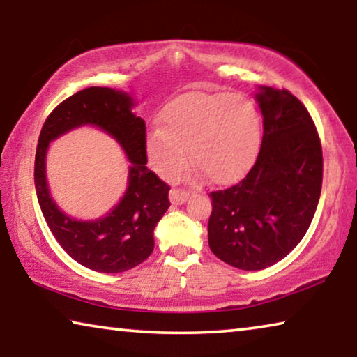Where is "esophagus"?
<instances>
[{
	"instance_id": "esophagus-1",
	"label": "esophagus",
	"mask_w": 357,
	"mask_h": 357,
	"mask_svg": "<svg viewBox=\"0 0 357 357\" xmlns=\"http://www.w3.org/2000/svg\"><path fill=\"white\" fill-rule=\"evenodd\" d=\"M187 198H189V192L184 189H172L170 190V200L174 204H183Z\"/></svg>"
}]
</instances>
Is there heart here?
Instances as JSON below:
<instances>
[{
	"mask_svg": "<svg viewBox=\"0 0 357 357\" xmlns=\"http://www.w3.org/2000/svg\"><path fill=\"white\" fill-rule=\"evenodd\" d=\"M261 143V121L253 102L229 93L193 91L162 108L160 129L151 130L146 153L165 178L190 162L215 184L239 179L252 167Z\"/></svg>",
	"mask_w": 357,
	"mask_h": 357,
	"instance_id": "obj_1",
	"label": "heart"
}]
</instances>
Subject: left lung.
Instances as JSON below:
<instances>
[{
	"label": "left lung",
	"mask_w": 357,
	"mask_h": 357,
	"mask_svg": "<svg viewBox=\"0 0 357 357\" xmlns=\"http://www.w3.org/2000/svg\"><path fill=\"white\" fill-rule=\"evenodd\" d=\"M263 140L245 178L211 192L209 247L238 269L258 271L301 243L318 206L323 151L315 123L288 89L261 86Z\"/></svg>",
	"instance_id": "left-lung-1"
}]
</instances>
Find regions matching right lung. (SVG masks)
<instances>
[{
    "label": "right lung",
    "instance_id": "right-lung-1",
    "mask_svg": "<svg viewBox=\"0 0 357 357\" xmlns=\"http://www.w3.org/2000/svg\"><path fill=\"white\" fill-rule=\"evenodd\" d=\"M132 98L123 91L84 88L48 114L36 149V193L48 228L70 258L98 273H124L143 263L154 249L157 222L170 206V185L146 167V124L132 113ZM83 123L96 125L112 135L132 164L130 185L119 206L93 222L75 221L59 211L50 198L45 179L47 143Z\"/></svg>",
    "mask_w": 357,
    "mask_h": 357
}]
</instances>
